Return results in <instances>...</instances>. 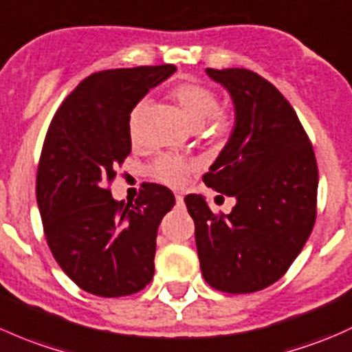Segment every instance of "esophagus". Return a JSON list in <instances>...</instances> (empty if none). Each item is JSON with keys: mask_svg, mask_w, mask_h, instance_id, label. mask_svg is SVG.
<instances>
[{"mask_svg": "<svg viewBox=\"0 0 352 352\" xmlns=\"http://www.w3.org/2000/svg\"><path fill=\"white\" fill-rule=\"evenodd\" d=\"M175 201H177V204L182 206L184 204V195L182 194H175Z\"/></svg>", "mask_w": 352, "mask_h": 352, "instance_id": "obj_1", "label": "esophagus"}]
</instances>
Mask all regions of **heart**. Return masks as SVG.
Here are the masks:
<instances>
[{
	"label": "heart",
	"instance_id": "b5f03b06",
	"mask_svg": "<svg viewBox=\"0 0 352 352\" xmlns=\"http://www.w3.org/2000/svg\"><path fill=\"white\" fill-rule=\"evenodd\" d=\"M172 98L179 102L188 123L194 128L201 126V131L214 140H226L234 129V120L229 113L219 109V96L214 89L199 82H180L172 89ZM145 101L138 102L129 116V133L135 136L136 123ZM192 165L186 158L177 155H164L151 165V173L157 180L170 187H182Z\"/></svg>",
	"mask_w": 352,
	"mask_h": 352
}]
</instances>
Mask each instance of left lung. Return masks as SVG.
I'll return each mask as SVG.
<instances>
[{"label": "left lung", "mask_w": 352, "mask_h": 352, "mask_svg": "<svg viewBox=\"0 0 352 352\" xmlns=\"http://www.w3.org/2000/svg\"><path fill=\"white\" fill-rule=\"evenodd\" d=\"M231 92L236 128L209 172L207 187L234 195L231 214L186 197L204 280L224 294H253L287 273L317 217L319 168L290 102L248 69H206Z\"/></svg>", "instance_id": "obj_1"}]
</instances>
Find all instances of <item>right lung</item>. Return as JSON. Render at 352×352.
<instances>
[{"label":"right lung","mask_w":352,"mask_h":352,"mask_svg":"<svg viewBox=\"0 0 352 352\" xmlns=\"http://www.w3.org/2000/svg\"><path fill=\"white\" fill-rule=\"evenodd\" d=\"M173 72L165 64L91 74L47 129L36 168L43 234L65 275L98 297H126L153 278L157 229L175 197L146 184L135 204H124L109 186L131 151L133 108Z\"/></svg>","instance_id":"1"}]
</instances>
